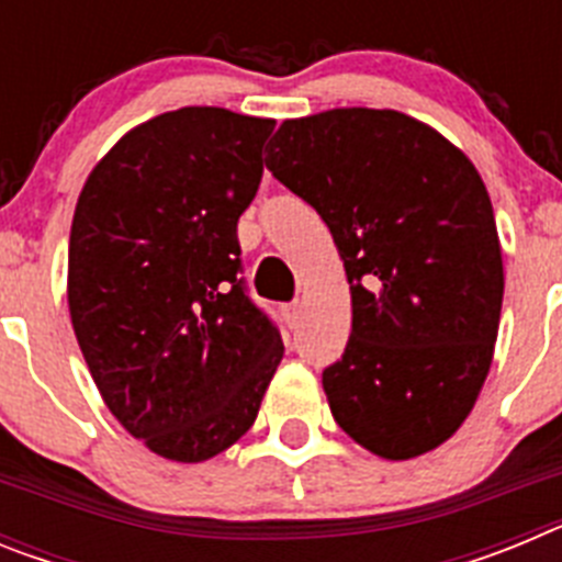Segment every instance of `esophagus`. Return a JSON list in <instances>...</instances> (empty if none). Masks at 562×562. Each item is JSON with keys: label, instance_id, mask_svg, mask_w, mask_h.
Returning <instances> with one entry per match:
<instances>
[{"label": "esophagus", "instance_id": "34e87169", "mask_svg": "<svg viewBox=\"0 0 562 562\" xmlns=\"http://www.w3.org/2000/svg\"><path fill=\"white\" fill-rule=\"evenodd\" d=\"M284 317H286V324L295 326L297 317H301V301H292V304H284Z\"/></svg>", "mask_w": 562, "mask_h": 562}]
</instances>
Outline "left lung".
<instances>
[{
  "label": "left lung",
  "instance_id": "8db88e82",
  "mask_svg": "<svg viewBox=\"0 0 562 562\" xmlns=\"http://www.w3.org/2000/svg\"><path fill=\"white\" fill-rule=\"evenodd\" d=\"M267 168L321 213L349 281L331 416L380 459L430 453L473 411L498 337L504 258L481 173L428 123L366 106L284 121Z\"/></svg>",
  "mask_w": 562,
  "mask_h": 562
}]
</instances>
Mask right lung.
Instances as JSON below:
<instances>
[{"mask_svg": "<svg viewBox=\"0 0 562 562\" xmlns=\"http://www.w3.org/2000/svg\"><path fill=\"white\" fill-rule=\"evenodd\" d=\"M276 121L220 106L128 128L78 193L67 304L106 408L151 453L220 456L256 422L284 342L238 281V216Z\"/></svg>", "mask_w": 562, "mask_h": 562, "instance_id": "add662e5", "label": "right lung"}]
</instances>
